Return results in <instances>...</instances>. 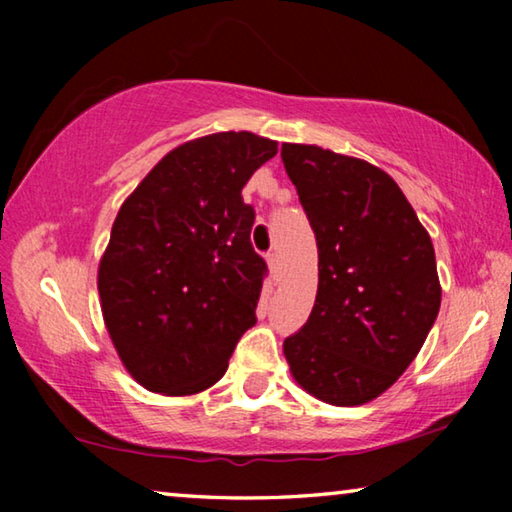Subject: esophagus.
I'll return each instance as SVG.
<instances>
[{
    "instance_id": "esophagus-1",
    "label": "esophagus",
    "mask_w": 512,
    "mask_h": 512,
    "mask_svg": "<svg viewBox=\"0 0 512 512\" xmlns=\"http://www.w3.org/2000/svg\"><path fill=\"white\" fill-rule=\"evenodd\" d=\"M266 262H268V268H271L273 280L277 282V280H280V259H277V253H268Z\"/></svg>"
}]
</instances>
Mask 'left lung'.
Instances as JSON below:
<instances>
[{"instance_id":"obj_1","label":"left lung","mask_w":512,"mask_h":512,"mask_svg":"<svg viewBox=\"0 0 512 512\" xmlns=\"http://www.w3.org/2000/svg\"><path fill=\"white\" fill-rule=\"evenodd\" d=\"M282 162L318 246L314 309L284 341V357L318 400L366 404L409 368L436 323L431 237L370 162L309 144H282Z\"/></svg>"}]
</instances>
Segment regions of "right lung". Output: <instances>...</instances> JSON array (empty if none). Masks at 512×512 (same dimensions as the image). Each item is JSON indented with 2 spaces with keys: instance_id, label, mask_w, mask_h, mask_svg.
Returning <instances> with one entry per match:
<instances>
[{
  "instance_id": "obj_1",
  "label": "right lung",
  "mask_w": 512,
  "mask_h": 512,
  "mask_svg": "<svg viewBox=\"0 0 512 512\" xmlns=\"http://www.w3.org/2000/svg\"><path fill=\"white\" fill-rule=\"evenodd\" d=\"M275 153L277 142L246 131L198 137L121 205L99 264L101 311L121 363L149 391L210 388L257 323L268 268L241 189Z\"/></svg>"
}]
</instances>
